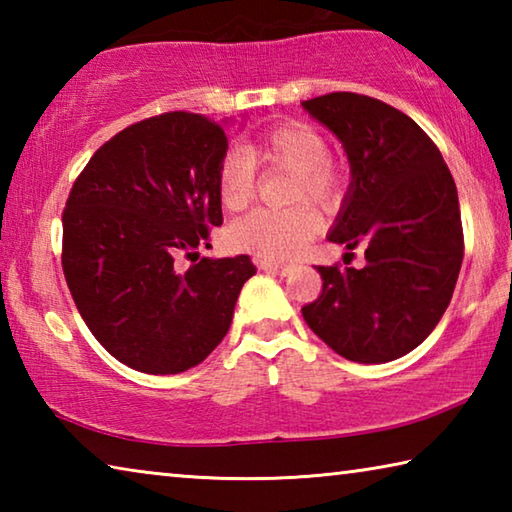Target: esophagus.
Wrapping results in <instances>:
<instances>
[{
    "label": "esophagus",
    "instance_id": "esophagus-1",
    "mask_svg": "<svg viewBox=\"0 0 512 512\" xmlns=\"http://www.w3.org/2000/svg\"><path fill=\"white\" fill-rule=\"evenodd\" d=\"M257 268H259V271H266V273H273V275H289L293 271V266H289V264L268 262V259H257Z\"/></svg>",
    "mask_w": 512,
    "mask_h": 512
}]
</instances>
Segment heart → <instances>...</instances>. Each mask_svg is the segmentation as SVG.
Instances as JSON below:
<instances>
[{"label":"heart","instance_id":"1","mask_svg":"<svg viewBox=\"0 0 512 512\" xmlns=\"http://www.w3.org/2000/svg\"><path fill=\"white\" fill-rule=\"evenodd\" d=\"M327 140L305 121H287L266 128L250 149H225L216 167V194L230 212L253 201L257 189L255 160L264 167L291 171L289 201L334 203L343 187V169L327 155ZM320 228L318 214L309 205L287 210H255L232 223L230 244L262 259H291L307 248Z\"/></svg>","mask_w":512,"mask_h":512}]
</instances>
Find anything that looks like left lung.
I'll return each mask as SVG.
<instances>
[{
    "label": "left lung",
    "mask_w": 512,
    "mask_h": 512,
    "mask_svg": "<svg viewBox=\"0 0 512 512\" xmlns=\"http://www.w3.org/2000/svg\"><path fill=\"white\" fill-rule=\"evenodd\" d=\"M302 108L339 137L350 162L348 194L327 239L366 246L363 268L318 266L323 293L302 316L345 359H400L443 318L461 271L454 178L429 135L384 101L332 92Z\"/></svg>",
    "instance_id": "left-lung-1"
}]
</instances>
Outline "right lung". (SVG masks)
Wrapping results in <instances>:
<instances>
[{
  "mask_svg": "<svg viewBox=\"0 0 512 512\" xmlns=\"http://www.w3.org/2000/svg\"><path fill=\"white\" fill-rule=\"evenodd\" d=\"M225 128L164 112L92 155L63 212V273L81 318L124 366L178 375L228 334L248 255L198 260L223 223L216 167ZM193 259L187 272L177 259Z\"/></svg>",
  "mask_w": 512,
  "mask_h": 512,
  "instance_id": "1",
  "label": "right lung"
}]
</instances>
